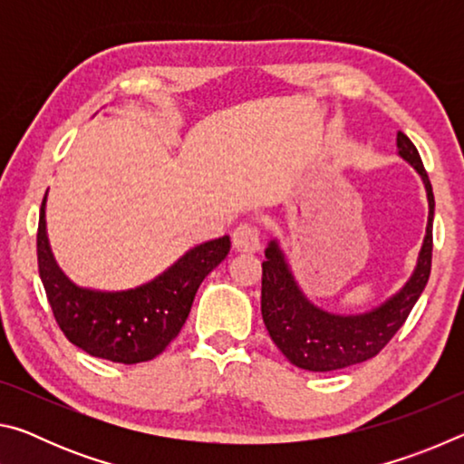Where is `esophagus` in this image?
Masks as SVG:
<instances>
[{
	"mask_svg": "<svg viewBox=\"0 0 464 464\" xmlns=\"http://www.w3.org/2000/svg\"><path fill=\"white\" fill-rule=\"evenodd\" d=\"M233 247L246 254H254L260 249V229L251 223H241L233 231Z\"/></svg>",
	"mask_w": 464,
	"mask_h": 464,
	"instance_id": "1",
	"label": "esophagus"
}]
</instances>
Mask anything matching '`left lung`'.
<instances>
[{"label":"left lung","instance_id":"8db88e82","mask_svg":"<svg viewBox=\"0 0 464 464\" xmlns=\"http://www.w3.org/2000/svg\"><path fill=\"white\" fill-rule=\"evenodd\" d=\"M397 155L418 171L428 198V225L411 276L371 311L342 315L317 307L303 293L278 237L266 246L262 262V319L272 342L290 362L311 372H332L372 358L405 324L430 278L434 192L418 149L397 132Z\"/></svg>","mask_w":464,"mask_h":464}]
</instances>
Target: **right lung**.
Instances as JSON below:
<instances>
[{
    "label": "right lung",
    "mask_w": 464,
    "mask_h": 464,
    "mask_svg": "<svg viewBox=\"0 0 464 464\" xmlns=\"http://www.w3.org/2000/svg\"><path fill=\"white\" fill-rule=\"evenodd\" d=\"M46 190L38 218V272L63 334L90 356L139 364L160 356L190 315L196 290L231 249L229 235L202 241L153 280L127 290L80 286L61 270L46 233Z\"/></svg>",
    "instance_id": "add662e5"
}]
</instances>
